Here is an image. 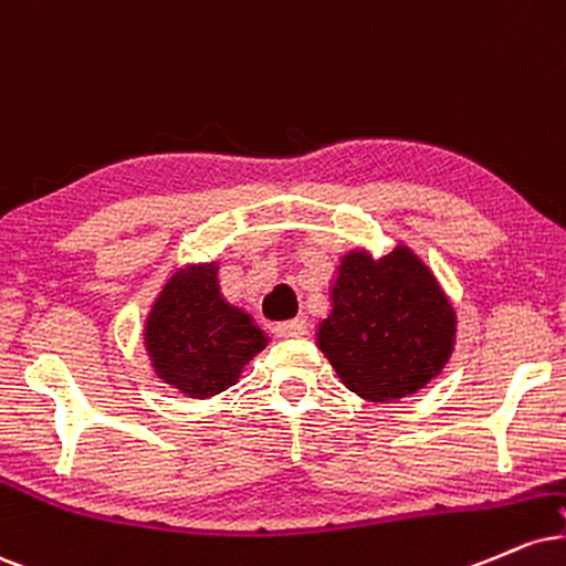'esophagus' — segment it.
I'll use <instances>...</instances> for the list:
<instances>
[{"instance_id": "obj_1", "label": "esophagus", "mask_w": 566, "mask_h": 566, "mask_svg": "<svg viewBox=\"0 0 566 566\" xmlns=\"http://www.w3.org/2000/svg\"><path fill=\"white\" fill-rule=\"evenodd\" d=\"M310 331V323L304 321V317H296V321H289V323H277L275 325V334L283 336V338H298V336H307Z\"/></svg>"}]
</instances>
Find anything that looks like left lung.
I'll return each mask as SVG.
<instances>
[{
	"label": "left lung",
	"instance_id": "1",
	"mask_svg": "<svg viewBox=\"0 0 566 566\" xmlns=\"http://www.w3.org/2000/svg\"><path fill=\"white\" fill-rule=\"evenodd\" d=\"M455 310L408 245L374 259L355 249L338 264L317 347L342 384L368 402L416 395L453 355Z\"/></svg>",
	"mask_w": 566,
	"mask_h": 566
}]
</instances>
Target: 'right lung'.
<instances>
[{"label":"right lung","mask_w":566,"mask_h":566,"mask_svg":"<svg viewBox=\"0 0 566 566\" xmlns=\"http://www.w3.org/2000/svg\"><path fill=\"white\" fill-rule=\"evenodd\" d=\"M217 272V262L179 268L145 321L150 368L192 400L232 387L245 363L268 347V336L254 317L222 296Z\"/></svg>","instance_id":"add662e5"}]
</instances>
